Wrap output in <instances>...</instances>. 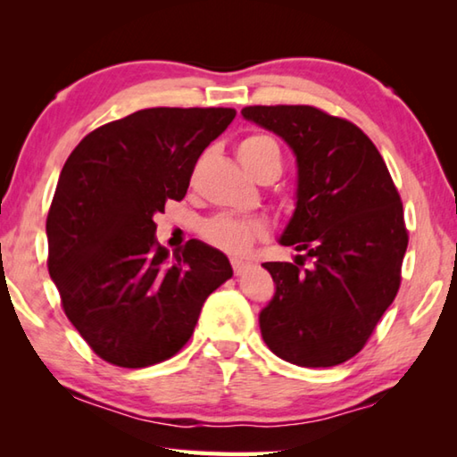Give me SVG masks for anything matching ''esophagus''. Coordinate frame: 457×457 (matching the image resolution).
I'll use <instances>...</instances> for the list:
<instances>
[{"label":"esophagus","mask_w":457,"mask_h":457,"mask_svg":"<svg viewBox=\"0 0 457 457\" xmlns=\"http://www.w3.org/2000/svg\"><path fill=\"white\" fill-rule=\"evenodd\" d=\"M231 266H234V272H236V274H242L247 264H245V262H242V260L234 258V260H231Z\"/></svg>","instance_id":"obj_1"}]
</instances>
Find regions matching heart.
<instances>
[{
    "label": "heart",
    "mask_w": 457,
    "mask_h": 457,
    "mask_svg": "<svg viewBox=\"0 0 457 457\" xmlns=\"http://www.w3.org/2000/svg\"><path fill=\"white\" fill-rule=\"evenodd\" d=\"M270 154H278V157H280V151H278V145L272 138L266 135L247 137L237 146V157L247 171H252L260 161H264ZM264 223H260L256 220L236 218V215L228 213L215 215V218L207 220L204 226H201V236H204L207 242L213 247H218V250L234 253V256H242V253L250 252L253 242L264 237Z\"/></svg>",
    "instance_id": "1"
}]
</instances>
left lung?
I'll return each mask as SVG.
<instances>
[{"instance_id": "obj_1", "label": "left lung", "mask_w": 457, "mask_h": 457, "mask_svg": "<svg viewBox=\"0 0 457 457\" xmlns=\"http://www.w3.org/2000/svg\"><path fill=\"white\" fill-rule=\"evenodd\" d=\"M296 157V205L278 242L304 256L266 262L276 284L262 338L298 367L354 357L395 300L407 250L403 205L381 153L359 127L314 106H245ZM311 257L303 270L299 260Z\"/></svg>"}]
</instances>
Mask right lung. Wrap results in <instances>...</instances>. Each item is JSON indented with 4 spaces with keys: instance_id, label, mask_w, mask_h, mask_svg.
Masks as SVG:
<instances>
[{
    "instance_id": "1",
    "label": "right lung",
    "mask_w": 457,
    "mask_h": 457,
    "mask_svg": "<svg viewBox=\"0 0 457 457\" xmlns=\"http://www.w3.org/2000/svg\"><path fill=\"white\" fill-rule=\"evenodd\" d=\"M234 108H145L92 130L62 167L46 236L68 320L100 359L143 369L187 343L207 296L231 278L199 239L169 256L154 213L181 201L199 154Z\"/></svg>"
}]
</instances>
